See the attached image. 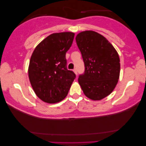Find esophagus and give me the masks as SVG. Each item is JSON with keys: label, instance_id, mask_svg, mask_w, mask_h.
I'll use <instances>...</instances> for the list:
<instances>
[{"label": "esophagus", "instance_id": "1", "mask_svg": "<svg viewBox=\"0 0 146 146\" xmlns=\"http://www.w3.org/2000/svg\"><path fill=\"white\" fill-rule=\"evenodd\" d=\"M74 72L75 74H78V70H77V69L76 68H75V69H74Z\"/></svg>", "mask_w": 146, "mask_h": 146}]
</instances>
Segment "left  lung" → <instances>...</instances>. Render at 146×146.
<instances>
[{
    "label": "left lung",
    "mask_w": 146,
    "mask_h": 146,
    "mask_svg": "<svg viewBox=\"0 0 146 146\" xmlns=\"http://www.w3.org/2000/svg\"><path fill=\"white\" fill-rule=\"evenodd\" d=\"M76 41L84 63L79 84L88 98L100 100L113 90L118 81V54L105 37L94 31L82 32Z\"/></svg>",
    "instance_id": "left-lung-1"
}]
</instances>
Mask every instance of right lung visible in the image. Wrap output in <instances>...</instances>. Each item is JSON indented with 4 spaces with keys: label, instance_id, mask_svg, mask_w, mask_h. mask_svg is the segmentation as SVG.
Segmentation results:
<instances>
[{
    "label": "right lung",
    "instance_id": "right-lung-1",
    "mask_svg": "<svg viewBox=\"0 0 146 146\" xmlns=\"http://www.w3.org/2000/svg\"><path fill=\"white\" fill-rule=\"evenodd\" d=\"M74 33L49 35L36 47L31 56L29 76L37 96L47 103H56L66 96L76 74L67 69L66 54Z\"/></svg>",
    "mask_w": 146,
    "mask_h": 146
}]
</instances>
